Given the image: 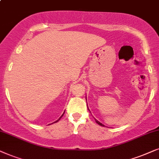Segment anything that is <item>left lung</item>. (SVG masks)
<instances>
[{"instance_id":"8db88e82","label":"left lung","mask_w":159,"mask_h":159,"mask_svg":"<svg viewBox=\"0 0 159 159\" xmlns=\"http://www.w3.org/2000/svg\"><path fill=\"white\" fill-rule=\"evenodd\" d=\"M89 109V108H88ZM95 121H96L97 123V124H99V125H100V126H104V125H103V124H101V123L100 122H99V121H98V120H96V119H95Z\"/></svg>"}]
</instances>
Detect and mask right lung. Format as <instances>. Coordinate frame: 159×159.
<instances>
[{
	"label": "right lung",
	"instance_id": "add662e5",
	"mask_svg": "<svg viewBox=\"0 0 159 159\" xmlns=\"http://www.w3.org/2000/svg\"><path fill=\"white\" fill-rule=\"evenodd\" d=\"M64 113H63V114H64ZM63 114H62V116H61V117H60V118H59V119H58V120H56V121H55V122H57V121H58V120H60V118H62V116H63Z\"/></svg>",
	"mask_w": 159,
	"mask_h": 159
}]
</instances>
